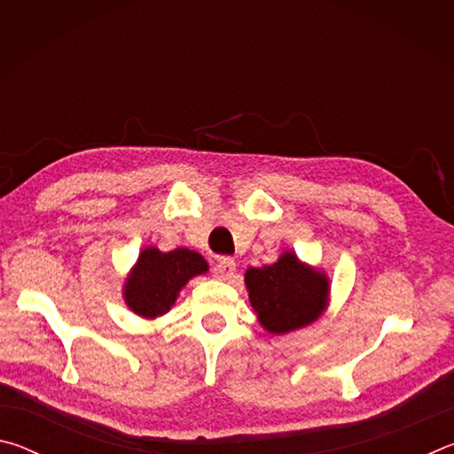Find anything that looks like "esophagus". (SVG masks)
<instances>
[{"label": "esophagus", "mask_w": 454, "mask_h": 454, "mask_svg": "<svg viewBox=\"0 0 454 454\" xmlns=\"http://www.w3.org/2000/svg\"><path fill=\"white\" fill-rule=\"evenodd\" d=\"M214 276L218 280H230L236 272V262L232 258H220L216 264H214Z\"/></svg>", "instance_id": "1"}]
</instances>
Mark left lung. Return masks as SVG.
<instances>
[{
    "label": "left lung",
    "instance_id": "1",
    "mask_svg": "<svg viewBox=\"0 0 454 454\" xmlns=\"http://www.w3.org/2000/svg\"><path fill=\"white\" fill-rule=\"evenodd\" d=\"M250 304L260 325L272 334H286L317 320L325 310L328 280L284 252L278 262L246 270Z\"/></svg>",
    "mask_w": 454,
    "mask_h": 454
}]
</instances>
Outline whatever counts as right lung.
<instances>
[{
    "label": "right lung",
    "mask_w": 454,
    "mask_h": 454,
    "mask_svg": "<svg viewBox=\"0 0 454 454\" xmlns=\"http://www.w3.org/2000/svg\"><path fill=\"white\" fill-rule=\"evenodd\" d=\"M206 270L208 264L194 250L145 248L126 282V302L140 317L156 318L170 310L184 284Z\"/></svg>",
    "instance_id": "1"
}]
</instances>
